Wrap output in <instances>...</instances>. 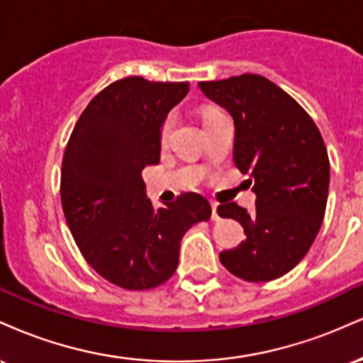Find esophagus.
Masks as SVG:
<instances>
[{
	"label": "esophagus",
	"mask_w": 363,
	"mask_h": 363,
	"mask_svg": "<svg viewBox=\"0 0 363 363\" xmlns=\"http://www.w3.org/2000/svg\"><path fill=\"white\" fill-rule=\"evenodd\" d=\"M211 220H213V222H218L220 220L218 213H216V203H211Z\"/></svg>",
	"instance_id": "obj_1"
}]
</instances>
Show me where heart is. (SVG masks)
<instances>
[{"instance_id": "b5f03b06", "label": "heart", "mask_w": 363, "mask_h": 363, "mask_svg": "<svg viewBox=\"0 0 363 363\" xmlns=\"http://www.w3.org/2000/svg\"><path fill=\"white\" fill-rule=\"evenodd\" d=\"M218 112H222V111L216 109V107H206V109L203 111V121L211 118V116L218 114ZM172 128H174V116L170 114L164 119V123H162V126H160V131H158V140H160V143H165V141L169 140V135H170V131H172Z\"/></svg>"}]
</instances>
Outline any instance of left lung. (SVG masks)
Returning a JSON list of instances; mask_svg holds the SVG:
<instances>
[{"mask_svg": "<svg viewBox=\"0 0 363 363\" xmlns=\"http://www.w3.org/2000/svg\"><path fill=\"white\" fill-rule=\"evenodd\" d=\"M199 89L234 118V162L256 193L251 215L237 203L216 210L245 234L235 249L220 252V261L245 281L277 280L301 262L323 223L326 145L301 104L261 74L201 82Z\"/></svg>", "mask_w": 363, "mask_h": 363, "instance_id": "1", "label": "left lung"}]
</instances>
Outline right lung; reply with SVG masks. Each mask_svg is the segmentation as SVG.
<instances>
[{
  "label": "right lung",
  "instance_id": "right-lung-1",
  "mask_svg": "<svg viewBox=\"0 0 363 363\" xmlns=\"http://www.w3.org/2000/svg\"><path fill=\"white\" fill-rule=\"evenodd\" d=\"M189 82L128 77L91 99L61 167V205L86 262L126 290H150L176 273L182 237L211 206L196 193L153 208L141 172L160 160L162 123Z\"/></svg>",
  "mask_w": 363,
  "mask_h": 363
}]
</instances>
